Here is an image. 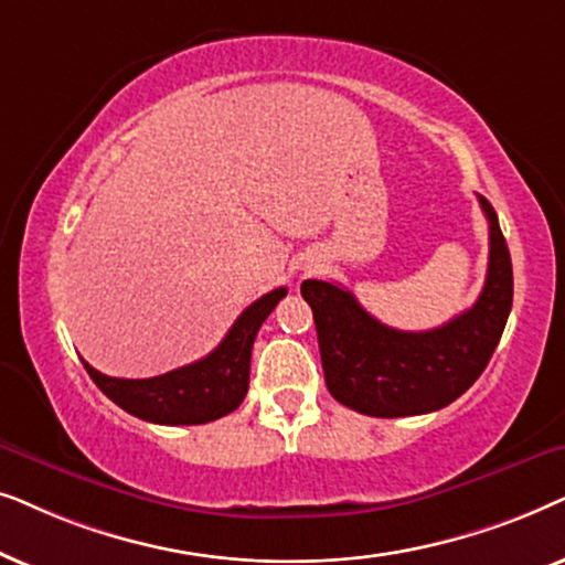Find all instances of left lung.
<instances>
[{
  "label": "left lung",
  "instance_id": "8db88e82",
  "mask_svg": "<svg viewBox=\"0 0 565 565\" xmlns=\"http://www.w3.org/2000/svg\"><path fill=\"white\" fill-rule=\"evenodd\" d=\"M488 220V276L478 302L441 328L382 326L351 291L307 278L302 297L318 328L326 385L338 403L377 418L420 416L457 401L491 361L511 312L514 276L499 216L478 195Z\"/></svg>",
  "mask_w": 565,
  "mask_h": 565
}]
</instances>
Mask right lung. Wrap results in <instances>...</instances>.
Listing matches in <instances>:
<instances>
[{"mask_svg":"<svg viewBox=\"0 0 565 565\" xmlns=\"http://www.w3.org/2000/svg\"><path fill=\"white\" fill-rule=\"evenodd\" d=\"M284 297H287V289L281 287L255 299L209 356L160 374V377L120 380L93 370L87 361L82 364L95 385L131 416L162 426L209 424V420L227 416L245 401L247 382H250L253 341L263 320Z\"/></svg>","mask_w":565,"mask_h":565,"instance_id":"obj_1","label":"right lung"}]
</instances>
